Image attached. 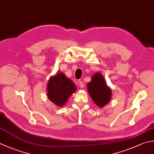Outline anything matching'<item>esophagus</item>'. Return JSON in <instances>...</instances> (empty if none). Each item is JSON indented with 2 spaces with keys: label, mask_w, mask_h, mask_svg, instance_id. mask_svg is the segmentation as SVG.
<instances>
[{
  "label": "esophagus",
  "mask_w": 154,
  "mask_h": 154,
  "mask_svg": "<svg viewBox=\"0 0 154 154\" xmlns=\"http://www.w3.org/2000/svg\"><path fill=\"white\" fill-rule=\"evenodd\" d=\"M79 86L80 87V88H84V87H85V84H84L83 82H82L81 81H79Z\"/></svg>",
  "instance_id": "34e87169"
}]
</instances>
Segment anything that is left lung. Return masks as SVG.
I'll return each mask as SVG.
<instances>
[{
    "label": "left lung",
    "mask_w": 154,
    "mask_h": 154,
    "mask_svg": "<svg viewBox=\"0 0 154 154\" xmlns=\"http://www.w3.org/2000/svg\"><path fill=\"white\" fill-rule=\"evenodd\" d=\"M87 91L94 103L100 108L105 106L111 99V89L99 72L93 75L91 81L87 83Z\"/></svg>",
    "instance_id": "8db88e82"
}]
</instances>
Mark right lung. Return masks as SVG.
Wrapping results in <instances>:
<instances>
[{
	"instance_id": "1",
	"label": "right lung",
	"mask_w": 154,
	"mask_h": 154,
	"mask_svg": "<svg viewBox=\"0 0 154 154\" xmlns=\"http://www.w3.org/2000/svg\"><path fill=\"white\" fill-rule=\"evenodd\" d=\"M76 90L77 87L73 81L61 72L51 76L47 85L48 99L60 107L67 103L69 97Z\"/></svg>"
}]
</instances>
